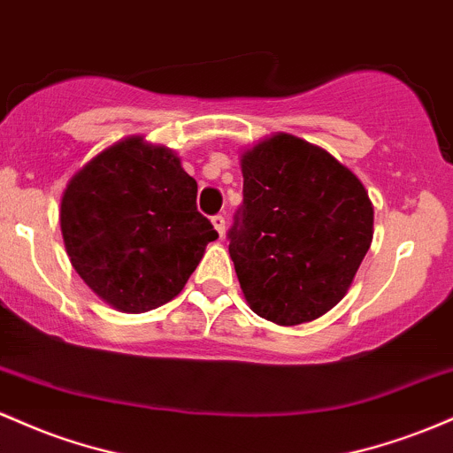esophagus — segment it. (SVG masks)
Instances as JSON below:
<instances>
[{
	"mask_svg": "<svg viewBox=\"0 0 453 453\" xmlns=\"http://www.w3.org/2000/svg\"><path fill=\"white\" fill-rule=\"evenodd\" d=\"M211 225L218 231V235H220V237L225 235V216H220V213H218V216H213Z\"/></svg>",
	"mask_w": 453,
	"mask_h": 453,
	"instance_id": "obj_1",
	"label": "esophagus"
}]
</instances>
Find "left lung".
I'll list each match as a JSON object with an SVG mask.
<instances>
[{"label": "left lung", "mask_w": 453, "mask_h": 453, "mask_svg": "<svg viewBox=\"0 0 453 453\" xmlns=\"http://www.w3.org/2000/svg\"><path fill=\"white\" fill-rule=\"evenodd\" d=\"M228 254L246 302L278 325L314 321L349 291L372 242L362 181L332 154L273 134L242 156Z\"/></svg>", "instance_id": "8db88e82"}]
</instances>
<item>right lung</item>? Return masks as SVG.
Instances as JSON below:
<instances>
[{
    "mask_svg": "<svg viewBox=\"0 0 453 453\" xmlns=\"http://www.w3.org/2000/svg\"><path fill=\"white\" fill-rule=\"evenodd\" d=\"M59 222L76 273L106 303L134 314L180 295L218 237L180 158L143 136L111 145L76 173Z\"/></svg>",
    "mask_w": 453,
    "mask_h": 453,
    "instance_id": "right-lung-1",
    "label": "right lung"
}]
</instances>
